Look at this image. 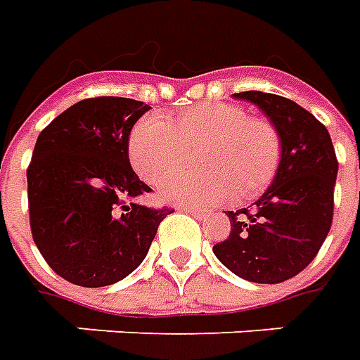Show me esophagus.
I'll list each match as a JSON object with an SVG mask.
<instances>
[{"mask_svg": "<svg viewBox=\"0 0 360 360\" xmlns=\"http://www.w3.org/2000/svg\"><path fill=\"white\" fill-rule=\"evenodd\" d=\"M179 210L187 212V214H191V216H195L196 219H204L210 216V212L208 210H200V208H193V206H179Z\"/></svg>", "mask_w": 360, "mask_h": 360, "instance_id": "34e87169", "label": "esophagus"}]
</instances>
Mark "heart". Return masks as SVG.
<instances>
[{
	"label": "heart",
	"instance_id": "obj_1",
	"mask_svg": "<svg viewBox=\"0 0 360 360\" xmlns=\"http://www.w3.org/2000/svg\"><path fill=\"white\" fill-rule=\"evenodd\" d=\"M196 150L200 172L167 179L165 200L216 204L235 196L255 198L276 177L281 142L268 119L250 117L235 103L206 102L183 110L172 121L141 119L129 133L127 154L133 169L148 183H160L188 162Z\"/></svg>",
	"mask_w": 360,
	"mask_h": 360
}]
</instances>
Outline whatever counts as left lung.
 <instances>
[{
    "mask_svg": "<svg viewBox=\"0 0 360 360\" xmlns=\"http://www.w3.org/2000/svg\"><path fill=\"white\" fill-rule=\"evenodd\" d=\"M233 96L268 115L281 160L250 210L227 212L231 233L214 245V255L247 281L281 283L314 260L332 227L338 158L328 129L293 100L258 90Z\"/></svg>",
    "mask_w": 360,
    "mask_h": 360,
    "instance_id": "8db88e82",
    "label": "left lung"
}]
</instances>
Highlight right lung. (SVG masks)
Here are the masks:
<instances>
[{
  "mask_svg": "<svg viewBox=\"0 0 360 360\" xmlns=\"http://www.w3.org/2000/svg\"><path fill=\"white\" fill-rule=\"evenodd\" d=\"M148 103L81 100L44 129L27 169L32 239L75 285L117 283L148 255L169 208L134 202L152 188L133 172L127 141Z\"/></svg>",
  "mask_w": 360,
  "mask_h": 360,
  "instance_id": "right-lung-1",
  "label": "right lung"
}]
</instances>
